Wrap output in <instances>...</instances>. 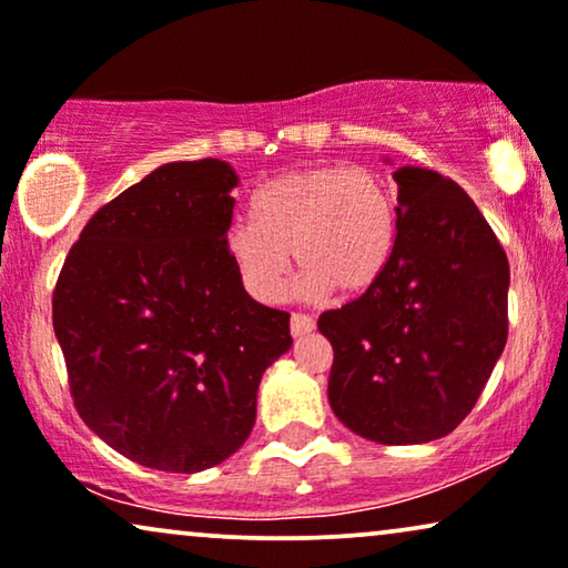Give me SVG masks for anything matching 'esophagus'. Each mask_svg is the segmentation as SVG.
<instances>
[{
	"instance_id": "1",
	"label": "esophagus",
	"mask_w": 568,
	"mask_h": 568,
	"mask_svg": "<svg viewBox=\"0 0 568 568\" xmlns=\"http://www.w3.org/2000/svg\"><path fill=\"white\" fill-rule=\"evenodd\" d=\"M314 329V320L306 317V314H293L291 317V335L293 337H301V335H308Z\"/></svg>"
}]
</instances>
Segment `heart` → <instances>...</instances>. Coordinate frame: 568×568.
<instances>
[{"instance_id": "heart-1", "label": "heart", "mask_w": 568, "mask_h": 568, "mask_svg": "<svg viewBox=\"0 0 568 568\" xmlns=\"http://www.w3.org/2000/svg\"><path fill=\"white\" fill-rule=\"evenodd\" d=\"M398 241V206L379 172L312 164L272 178L251 196V220L233 222L225 251L251 298L275 304L304 267L306 296H358L383 277Z\"/></svg>"}]
</instances>
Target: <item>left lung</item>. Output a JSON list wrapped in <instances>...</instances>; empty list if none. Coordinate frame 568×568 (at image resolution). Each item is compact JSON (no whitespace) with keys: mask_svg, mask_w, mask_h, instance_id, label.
<instances>
[{"mask_svg":"<svg viewBox=\"0 0 568 568\" xmlns=\"http://www.w3.org/2000/svg\"><path fill=\"white\" fill-rule=\"evenodd\" d=\"M398 241L372 288L325 312L327 398L351 433L383 445L462 425L508 337L506 251L462 185L398 168Z\"/></svg>","mask_w":568,"mask_h":568,"instance_id":"left-lung-1","label":"left lung"}]
</instances>
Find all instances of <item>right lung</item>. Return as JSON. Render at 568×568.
Masks as SVG:
<instances>
[{"label":"right lung","instance_id":"1","mask_svg":"<svg viewBox=\"0 0 568 568\" xmlns=\"http://www.w3.org/2000/svg\"><path fill=\"white\" fill-rule=\"evenodd\" d=\"M239 175L168 162L104 204L70 248L54 335L81 419L160 471L210 469L246 443L291 314L254 301L225 251Z\"/></svg>","mask_w":568,"mask_h":568}]
</instances>
